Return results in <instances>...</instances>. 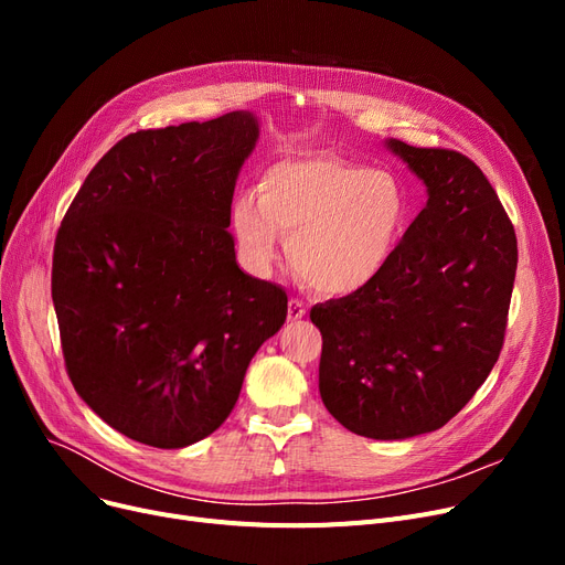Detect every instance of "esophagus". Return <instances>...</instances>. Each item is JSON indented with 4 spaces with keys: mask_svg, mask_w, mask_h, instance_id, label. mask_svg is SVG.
<instances>
[{
    "mask_svg": "<svg viewBox=\"0 0 565 565\" xmlns=\"http://www.w3.org/2000/svg\"><path fill=\"white\" fill-rule=\"evenodd\" d=\"M307 316V307L300 300H290L288 302V320H300Z\"/></svg>",
    "mask_w": 565,
    "mask_h": 565,
    "instance_id": "34e87169",
    "label": "esophagus"
}]
</instances>
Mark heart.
Masks as SVG:
<instances>
[{
    "instance_id": "b5f03b06",
    "label": "heart",
    "mask_w": 565,
    "mask_h": 565,
    "mask_svg": "<svg viewBox=\"0 0 565 565\" xmlns=\"http://www.w3.org/2000/svg\"><path fill=\"white\" fill-rule=\"evenodd\" d=\"M407 220L409 196L394 173L334 156L277 160L263 173L260 194H237L231 211L254 270H270L284 233L295 270L328 295L373 284L394 258Z\"/></svg>"
}]
</instances>
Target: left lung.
I'll return each mask as SVG.
<instances>
[{
  "label": "left lung",
  "instance_id": "left-lung-1",
  "mask_svg": "<svg viewBox=\"0 0 565 565\" xmlns=\"http://www.w3.org/2000/svg\"><path fill=\"white\" fill-rule=\"evenodd\" d=\"M387 146L428 188L390 265L311 309L318 387L350 433L405 439L441 428L499 360L518 270L515 228L483 171L449 148Z\"/></svg>",
  "mask_w": 565,
  "mask_h": 565
}]
</instances>
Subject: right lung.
<instances>
[{
	"mask_svg": "<svg viewBox=\"0 0 565 565\" xmlns=\"http://www.w3.org/2000/svg\"><path fill=\"white\" fill-rule=\"evenodd\" d=\"M258 121L139 130L86 175L58 226L52 302L68 377L114 430L158 449L215 433L288 313L235 263L231 201Z\"/></svg>",
	"mask_w": 565,
	"mask_h": 565,
	"instance_id": "1",
	"label": "right lung"
}]
</instances>
